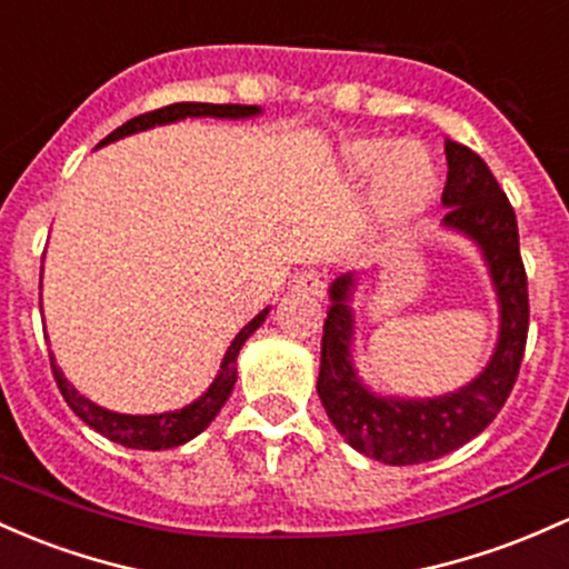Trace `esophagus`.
Instances as JSON below:
<instances>
[{"mask_svg": "<svg viewBox=\"0 0 569 569\" xmlns=\"http://www.w3.org/2000/svg\"><path fill=\"white\" fill-rule=\"evenodd\" d=\"M295 291H302V295H310V297H323V291H327V280H323L321 272L305 270L297 274Z\"/></svg>", "mask_w": 569, "mask_h": 569, "instance_id": "obj_1", "label": "esophagus"}]
</instances>
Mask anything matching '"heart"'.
<instances>
[{
	"mask_svg": "<svg viewBox=\"0 0 569 569\" xmlns=\"http://www.w3.org/2000/svg\"><path fill=\"white\" fill-rule=\"evenodd\" d=\"M340 161L351 180L372 178V204L383 223H402L423 213L440 189L432 153L416 140L356 137L342 146Z\"/></svg>",
	"mask_w": 569,
	"mask_h": 569,
	"instance_id": "1",
	"label": "heart"
}]
</instances>
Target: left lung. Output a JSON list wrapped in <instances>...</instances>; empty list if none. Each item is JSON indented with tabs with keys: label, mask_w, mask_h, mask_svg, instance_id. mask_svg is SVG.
I'll return each instance as SVG.
<instances>
[{
	"label": "left lung",
	"mask_w": 569,
	"mask_h": 569,
	"mask_svg": "<svg viewBox=\"0 0 569 569\" xmlns=\"http://www.w3.org/2000/svg\"><path fill=\"white\" fill-rule=\"evenodd\" d=\"M448 180L440 227L478 248L499 308L495 351L470 383L440 397L378 395L353 361L356 272L329 286L318 397L335 429L365 457L383 465H421L470 442L495 421L513 391L529 329L527 272L518 253V223L508 197L486 161L446 140Z\"/></svg>",
	"instance_id": "8db88e82"
}]
</instances>
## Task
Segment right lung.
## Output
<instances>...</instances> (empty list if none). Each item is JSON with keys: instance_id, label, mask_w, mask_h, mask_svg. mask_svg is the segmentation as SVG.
<instances>
[{"instance_id": "1", "label": "right lung", "mask_w": 569, "mask_h": 569, "mask_svg": "<svg viewBox=\"0 0 569 569\" xmlns=\"http://www.w3.org/2000/svg\"><path fill=\"white\" fill-rule=\"evenodd\" d=\"M259 104H210V102H174L167 108L146 112V116H137L132 121H127L123 127H118L116 132L104 137L99 142V148L110 146V142L123 140V137H132L137 132H148L153 127H167V123H178L183 118H227V121H246V118L261 116ZM270 308L261 310L259 316H253L240 332L234 335L232 346L223 353L221 367H218V376L213 383L208 386L202 397H197L193 402L183 405L180 410H167V413H148V416H132V413H116V410L102 408V405L91 402L89 397L80 395L78 389L64 378V372L56 365L51 353V367L56 386H59L61 397L67 399V405L72 408V413L83 423H89L93 432H99L108 440L118 442L123 448H137V451H167V448H178L183 442H189L199 432L213 423V418L221 413V408L227 405L229 395H232L237 383V356L240 348L246 346V340L256 329L264 323Z\"/></svg>"}]
</instances>
